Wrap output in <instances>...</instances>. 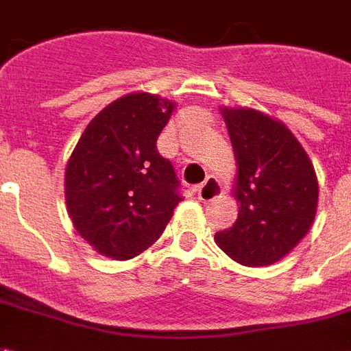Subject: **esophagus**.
Wrapping results in <instances>:
<instances>
[{"label": "esophagus", "instance_id": "1", "mask_svg": "<svg viewBox=\"0 0 351 351\" xmlns=\"http://www.w3.org/2000/svg\"><path fill=\"white\" fill-rule=\"evenodd\" d=\"M195 191H197V197L201 199L203 203H210V201H214V199L220 195L221 186L220 182H218V178L208 176L205 182L199 184L197 188H195Z\"/></svg>", "mask_w": 351, "mask_h": 351}]
</instances>
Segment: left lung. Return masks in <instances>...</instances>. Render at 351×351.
I'll list each match as a JSON object with an SVG mask.
<instances>
[{"label": "left lung", "mask_w": 351, "mask_h": 351, "mask_svg": "<svg viewBox=\"0 0 351 351\" xmlns=\"http://www.w3.org/2000/svg\"><path fill=\"white\" fill-rule=\"evenodd\" d=\"M239 176L233 228L216 244L246 267L276 263L308 233L317 206V178L308 156L282 122L252 108L221 110Z\"/></svg>", "instance_id": "obj_1"}]
</instances>
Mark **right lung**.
Here are the masks:
<instances>
[{
	"label": "right lung",
	"instance_id": "right-lung-1",
	"mask_svg": "<svg viewBox=\"0 0 351 351\" xmlns=\"http://www.w3.org/2000/svg\"><path fill=\"white\" fill-rule=\"evenodd\" d=\"M173 103L152 93L116 99L88 123L65 169L73 226L95 250L131 259L150 248L182 201L175 167L158 152Z\"/></svg>",
	"mask_w": 351,
	"mask_h": 351
}]
</instances>
